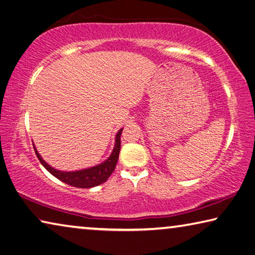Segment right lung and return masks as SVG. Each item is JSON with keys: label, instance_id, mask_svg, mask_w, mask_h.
Listing matches in <instances>:
<instances>
[{"label": "right lung", "instance_id": "right-lung-1", "mask_svg": "<svg viewBox=\"0 0 255 255\" xmlns=\"http://www.w3.org/2000/svg\"><path fill=\"white\" fill-rule=\"evenodd\" d=\"M122 130L118 132L115 137V145H114V150L112 154L110 155V158L106 160L98 166L92 167L89 169H85V170H79V171H71V172H64V171H59L56 170V169L51 168L48 163L44 162V160L40 157V154L38 153V151L35 150L34 145V152L37 154V157L39 159V161L41 162L42 166L47 169V170L51 173L52 176H55L57 179H59L60 181L65 182V184L73 186V187H77V188H92V187H95L105 182L109 177L112 175V172L114 171V169L116 167V163H118L119 160V153H120V149H121V134H122Z\"/></svg>", "mask_w": 255, "mask_h": 255}]
</instances>
